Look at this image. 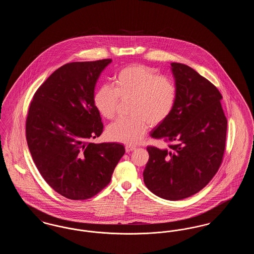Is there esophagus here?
<instances>
[{
    "label": "esophagus",
    "instance_id": "obj_1",
    "mask_svg": "<svg viewBox=\"0 0 254 254\" xmlns=\"http://www.w3.org/2000/svg\"><path fill=\"white\" fill-rule=\"evenodd\" d=\"M136 147L132 146V145H126V151L128 153V152H131L133 150H135Z\"/></svg>",
    "mask_w": 254,
    "mask_h": 254
}]
</instances>
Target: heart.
I'll list each match as a JSON object with an SVG mask.
<instances>
[{"mask_svg": "<svg viewBox=\"0 0 254 254\" xmlns=\"http://www.w3.org/2000/svg\"><path fill=\"white\" fill-rule=\"evenodd\" d=\"M130 99L131 118H122L109 125L108 135L116 142L135 145L145 136L148 124L157 126L169 118L175 107L177 86L167 76L146 65L123 68L114 79V87L102 85L95 93L94 105L106 119L116 115L119 101Z\"/></svg>", "mask_w": 254, "mask_h": 254, "instance_id": "1", "label": "heart"}]
</instances>
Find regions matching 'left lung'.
I'll return each mask as SVG.
<instances>
[{
  "instance_id": "obj_1",
  "label": "left lung",
  "mask_w": 254,
  "mask_h": 254,
  "mask_svg": "<svg viewBox=\"0 0 254 254\" xmlns=\"http://www.w3.org/2000/svg\"><path fill=\"white\" fill-rule=\"evenodd\" d=\"M170 65L177 86L176 104L169 118L150 133L168 146L146 147L149 159L143 175L152 193L177 201L200 191L216 174L225 152L228 121L215 85L189 65Z\"/></svg>"
}]
</instances>
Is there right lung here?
Here are the masks:
<instances>
[{"label": "right lung", "instance_id": "obj_1", "mask_svg": "<svg viewBox=\"0 0 254 254\" xmlns=\"http://www.w3.org/2000/svg\"><path fill=\"white\" fill-rule=\"evenodd\" d=\"M111 59L68 63L52 73L33 96L25 123L37 169L58 193L85 200L106 188L125 154L117 143L94 144L103 132L94 89Z\"/></svg>", "mask_w": 254, "mask_h": 254}]
</instances>
